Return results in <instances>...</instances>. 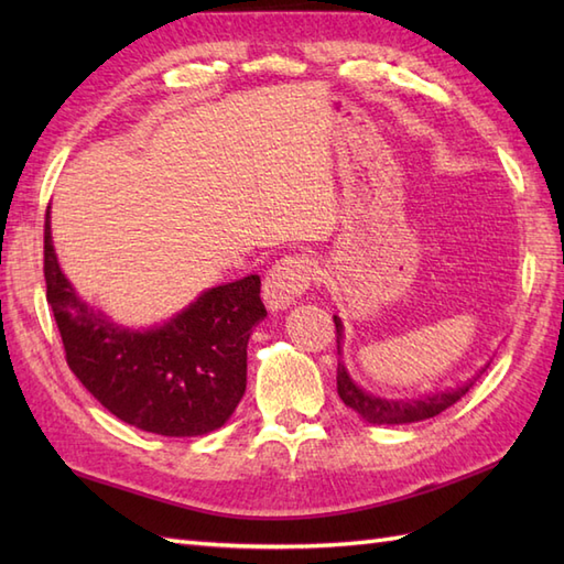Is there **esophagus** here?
Here are the masks:
<instances>
[{
    "mask_svg": "<svg viewBox=\"0 0 564 564\" xmlns=\"http://www.w3.org/2000/svg\"><path fill=\"white\" fill-rule=\"evenodd\" d=\"M315 281V261L310 257H283L269 269L263 279V301L271 310H283L301 297Z\"/></svg>",
    "mask_w": 564,
    "mask_h": 564,
    "instance_id": "esophagus-1",
    "label": "esophagus"
}]
</instances>
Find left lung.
Returning <instances> with one entry per match:
<instances>
[{
    "label": "left lung",
    "mask_w": 564,
    "mask_h": 564,
    "mask_svg": "<svg viewBox=\"0 0 564 564\" xmlns=\"http://www.w3.org/2000/svg\"><path fill=\"white\" fill-rule=\"evenodd\" d=\"M334 327H337V349L341 346V319L334 315ZM487 370V366L470 378L460 388H451L443 392L426 394V398L419 400H386V398H376V394H368L361 390L356 382L346 373V366L339 361L337 364V390L339 398L344 400L346 406H351L356 414H361L368 424H412V422H422V419H431L441 414L443 410H448L455 402H458L463 394L475 386V380L480 378Z\"/></svg>",
    "instance_id": "left-lung-1"
}]
</instances>
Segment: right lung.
<instances>
[{
    "mask_svg": "<svg viewBox=\"0 0 564 564\" xmlns=\"http://www.w3.org/2000/svg\"><path fill=\"white\" fill-rule=\"evenodd\" d=\"M45 297L72 373L121 422L162 436L220 429L247 388V341L267 315L261 279L215 285L166 325L133 332L79 301L43 232Z\"/></svg>",
    "mask_w": 564,
    "mask_h": 564,
    "instance_id": "right-lung-1",
    "label": "right lung"
}]
</instances>
